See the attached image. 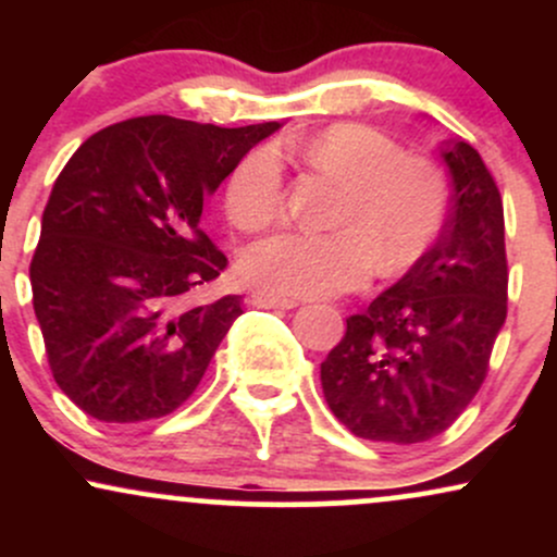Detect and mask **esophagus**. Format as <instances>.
Listing matches in <instances>:
<instances>
[{"instance_id": "34e87169", "label": "esophagus", "mask_w": 557, "mask_h": 557, "mask_svg": "<svg viewBox=\"0 0 557 557\" xmlns=\"http://www.w3.org/2000/svg\"><path fill=\"white\" fill-rule=\"evenodd\" d=\"M251 306H257V309H296L298 300L296 298L267 296V293H253Z\"/></svg>"}]
</instances>
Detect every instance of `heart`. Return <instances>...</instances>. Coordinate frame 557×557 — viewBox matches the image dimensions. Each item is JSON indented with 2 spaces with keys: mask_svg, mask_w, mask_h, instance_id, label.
Listing matches in <instances>:
<instances>
[{
  "mask_svg": "<svg viewBox=\"0 0 557 557\" xmlns=\"http://www.w3.org/2000/svg\"><path fill=\"white\" fill-rule=\"evenodd\" d=\"M285 154L345 183L332 233H290L253 243L240 274L277 298H322L356 290L376 272L398 277L437 243L450 207L445 172L430 157L406 154L398 140L361 123H337L287 140ZM287 185L277 151H248L230 172L225 209L246 233L270 227L285 212Z\"/></svg>",
  "mask_w": 557,
  "mask_h": 557,
  "instance_id": "b5f03b06",
  "label": "heart"
}]
</instances>
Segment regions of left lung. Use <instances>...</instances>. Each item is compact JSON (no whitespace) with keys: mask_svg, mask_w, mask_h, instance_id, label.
I'll return each instance as SVG.
<instances>
[{"mask_svg":"<svg viewBox=\"0 0 557 557\" xmlns=\"http://www.w3.org/2000/svg\"><path fill=\"white\" fill-rule=\"evenodd\" d=\"M450 214L432 251L367 311L348 317L322 361L330 411L356 437L413 445L466 411L508 314L503 198L474 146L443 151Z\"/></svg>","mask_w":557,"mask_h":557,"instance_id":"left-lung-1","label":"left lung"}]
</instances>
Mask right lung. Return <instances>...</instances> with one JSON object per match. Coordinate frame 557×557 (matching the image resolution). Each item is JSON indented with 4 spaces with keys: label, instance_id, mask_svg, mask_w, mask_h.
Listing matches in <instances>:
<instances>
[{
    "label": "right lung",
    "instance_id": "right-lung-1",
    "mask_svg": "<svg viewBox=\"0 0 557 557\" xmlns=\"http://www.w3.org/2000/svg\"><path fill=\"white\" fill-rule=\"evenodd\" d=\"M280 123L216 127L149 114L83 140L54 181L30 259L49 369L88 417L138 424L194 395L240 296L194 304L227 257L203 196Z\"/></svg>",
    "mask_w": 557,
    "mask_h": 557
}]
</instances>
